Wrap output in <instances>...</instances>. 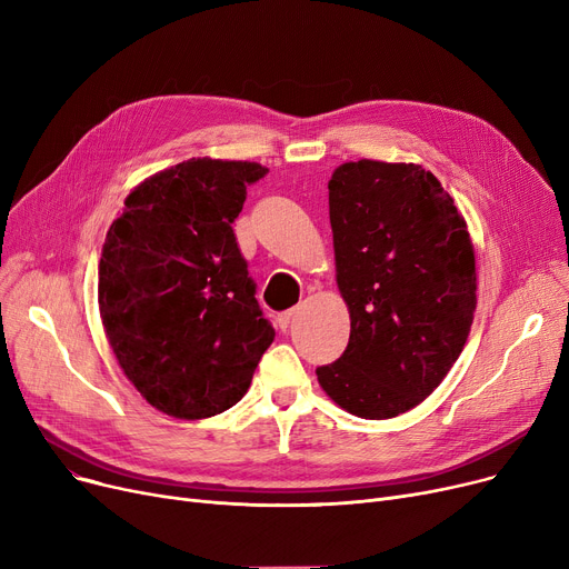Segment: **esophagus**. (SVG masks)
<instances>
[{"instance_id":"1","label":"esophagus","mask_w":569,"mask_h":569,"mask_svg":"<svg viewBox=\"0 0 569 569\" xmlns=\"http://www.w3.org/2000/svg\"><path fill=\"white\" fill-rule=\"evenodd\" d=\"M292 318H295V309L283 311V313H279V316H277V325H279V330H281V332H286V330H288L290 322H292Z\"/></svg>"}]
</instances>
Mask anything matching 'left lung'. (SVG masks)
I'll return each instance as SVG.
<instances>
[{
    "instance_id": "1",
    "label": "left lung",
    "mask_w": 569,
    "mask_h": 569,
    "mask_svg": "<svg viewBox=\"0 0 569 569\" xmlns=\"http://www.w3.org/2000/svg\"><path fill=\"white\" fill-rule=\"evenodd\" d=\"M337 286L350 341L316 369L337 406L390 420L459 360L477 307L475 249L455 198L417 163H341L330 184Z\"/></svg>"
}]
</instances>
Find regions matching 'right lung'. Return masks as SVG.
<instances>
[{"label": "right lung", "mask_w": 569, "mask_h": 569, "mask_svg": "<svg viewBox=\"0 0 569 569\" xmlns=\"http://www.w3.org/2000/svg\"><path fill=\"white\" fill-rule=\"evenodd\" d=\"M264 174L209 157L170 166L127 196L106 234L103 332L136 390L179 420L232 408L274 341L232 232Z\"/></svg>", "instance_id": "obj_1"}]
</instances>
